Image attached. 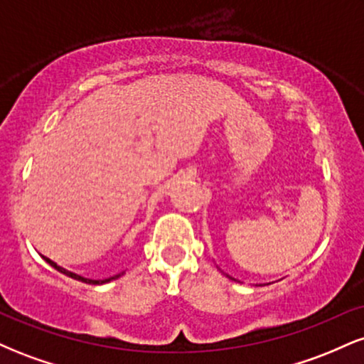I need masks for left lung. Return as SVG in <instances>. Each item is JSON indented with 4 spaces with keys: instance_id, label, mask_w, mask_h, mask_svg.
<instances>
[{
    "instance_id": "left-lung-1",
    "label": "left lung",
    "mask_w": 364,
    "mask_h": 364,
    "mask_svg": "<svg viewBox=\"0 0 364 364\" xmlns=\"http://www.w3.org/2000/svg\"><path fill=\"white\" fill-rule=\"evenodd\" d=\"M228 277H229V275H228ZM229 279H232V277H229ZM232 281H235V279H232Z\"/></svg>"
}]
</instances>
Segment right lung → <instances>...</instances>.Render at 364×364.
<instances>
[{
    "label": "right lung",
    "mask_w": 364,
    "mask_h": 364,
    "mask_svg": "<svg viewBox=\"0 0 364 364\" xmlns=\"http://www.w3.org/2000/svg\"><path fill=\"white\" fill-rule=\"evenodd\" d=\"M46 262L49 263V265L51 267H54V269L58 270V272H61V274H65V275H68V277H72V279H75V281H80V282H85V284H94V286H97V284H106V282H109V281H114V279H118V277H121V275H123V272L121 274H118V275H112V277H107V279H101V281H94V279H85V277H82V275H78V274H73V272H70V270H66V269H63V267H60L58 265V263H54L53 260H49L48 257H43Z\"/></svg>",
    "instance_id": "1"
}]
</instances>
